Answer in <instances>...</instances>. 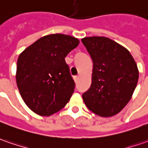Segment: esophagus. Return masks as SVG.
<instances>
[{
  "label": "esophagus",
  "instance_id": "obj_1",
  "mask_svg": "<svg viewBox=\"0 0 148 148\" xmlns=\"http://www.w3.org/2000/svg\"><path fill=\"white\" fill-rule=\"evenodd\" d=\"M74 82H77L78 80V76H74Z\"/></svg>",
  "mask_w": 148,
  "mask_h": 148
}]
</instances>
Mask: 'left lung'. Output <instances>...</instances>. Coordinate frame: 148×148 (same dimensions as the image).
Segmentation results:
<instances>
[{"label":"left lung","instance_id":"left-lung-1","mask_svg":"<svg viewBox=\"0 0 148 148\" xmlns=\"http://www.w3.org/2000/svg\"><path fill=\"white\" fill-rule=\"evenodd\" d=\"M93 61L90 88L82 94L89 110L100 116H112L128 103L137 86L138 70L126 49L107 37L82 39Z\"/></svg>","mask_w":148,"mask_h":148}]
</instances>
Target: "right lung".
<instances>
[{
  "label": "right lung",
  "mask_w": 148,
  "mask_h": 148,
  "mask_svg": "<svg viewBox=\"0 0 148 148\" xmlns=\"http://www.w3.org/2000/svg\"><path fill=\"white\" fill-rule=\"evenodd\" d=\"M79 40L63 34L41 37L19 55L16 82L30 109L50 116L63 108L74 93L75 83L65 58Z\"/></svg>",
  "instance_id": "obj_1"
}]
</instances>
